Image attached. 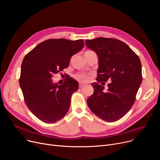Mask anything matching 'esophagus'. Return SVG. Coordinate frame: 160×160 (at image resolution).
Returning <instances> with one entry per match:
<instances>
[{
  "instance_id": "esophagus-1",
  "label": "esophagus",
  "mask_w": 160,
  "mask_h": 160,
  "mask_svg": "<svg viewBox=\"0 0 160 160\" xmlns=\"http://www.w3.org/2000/svg\"><path fill=\"white\" fill-rule=\"evenodd\" d=\"M84 86H85V84L81 83V82H80L79 85V88H82V87H83Z\"/></svg>"
}]
</instances>
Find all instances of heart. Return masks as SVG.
Wrapping results in <instances>:
<instances>
[{"mask_svg":"<svg viewBox=\"0 0 160 160\" xmlns=\"http://www.w3.org/2000/svg\"><path fill=\"white\" fill-rule=\"evenodd\" d=\"M75 78L79 82H87L89 79V77L84 73H79L75 75Z\"/></svg>","mask_w":160,"mask_h":160,"instance_id":"b5f03b06","label":"heart"}]
</instances>
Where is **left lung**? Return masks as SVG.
<instances>
[{
  "label": "left lung",
  "instance_id": "8db88e82",
  "mask_svg": "<svg viewBox=\"0 0 160 160\" xmlns=\"http://www.w3.org/2000/svg\"><path fill=\"white\" fill-rule=\"evenodd\" d=\"M87 47L98 56V82L111 81L108 88L93 82L92 95L87 99L91 110L98 118L113 122L129 111L142 82V65L138 56L123 41L97 37L86 40Z\"/></svg>",
  "mask_w": 160,
  "mask_h": 160
}]
</instances>
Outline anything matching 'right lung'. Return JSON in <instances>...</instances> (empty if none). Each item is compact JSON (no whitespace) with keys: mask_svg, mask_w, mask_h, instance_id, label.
<instances>
[{"mask_svg":"<svg viewBox=\"0 0 160 160\" xmlns=\"http://www.w3.org/2000/svg\"><path fill=\"white\" fill-rule=\"evenodd\" d=\"M84 45L82 39H48L24 57L19 82L25 104L43 122L55 123L67 113L72 94L79 88L78 82L69 78L58 85L51 78L68 68L72 56Z\"/></svg>","mask_w":160,"mask_h":160,"instance_id":"right-lung-1","label":"right lung"}]
</instances>
